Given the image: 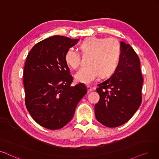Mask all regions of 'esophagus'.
<instances>
[{
	"label": "esophagus",
	"instance_id": "1",
	"mask_svg": "<svg viewBox=\"0 0 159 159\" xmlns=\"http://www.w3.org/2000/svg\"><path fill=\"white\" fill-rule=\"evenodd\" d=\"M87 93H91V91H93V89L90 86H87Z\"/></svg>",
	"mask_w": 159,
	"mask_h": 159
}]
</instances>
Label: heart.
Returning <instances> with one entry per match:
<instances>
[{"mask_svg":"<svg viewBox=\"0 0 159 159\" xmlns=\"http://www.w3.org/2000/svg\"><path fill=\"white\" fill-rule=\"evenodd\" d=\"M81 52L90 55L88 65L75 74L78 82L89 85L99 76L108 78L117 70L119 64L121 49L119 42L114 38L89 37L80 44ZM66 65L73 69L79 67L81 63L80 53L73 49H68L65 55Z\"/></svg>","mask_w":159,"mask_h":159,"instance_id":"obj_1","label":"heart"}]
</instances>
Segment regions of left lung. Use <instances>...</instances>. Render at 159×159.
I'll return each instance as SVG.
<instances>
[{"instance_id":"1","label":"left lung","mask_w":159,"mask_h":159,"mask_svg":"<svg viewBox=\"0 0 159 159\" xmlns=\"http://www.w3.org/2000/svg\"><path fill=\"white\" fill-rule=\"evenodd\" d=\"M120 45L117 70L97 89L100 100L94 106L95 116L98 122L110 128L127 122L142 100L143 79L139 59L129 44L120 42Z\"/></svg>"}]
</instances>
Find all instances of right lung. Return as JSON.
Returning a JSON list of instances; mask_svg holds the SVG:
<instances>
[{
  "label": "right lung",
  "instance_id": "1",
  "mask_svg": "<svg viewBox=\"0 0 159 159\" xmlns=\"http://www.w3.org/2000/svg\"><path fill=\"white\" fill-rule=\"evenodd\" d=\"M79 41L62 36L44 39L31 49L25 62V105L44 128L57 130L72 120L77 104L87 93L83 84L71 86L73 78L65 61L66 51Z\"/></svg>",
  "mask_w": 159,
  "mask_h": 159
}]
</instances>
